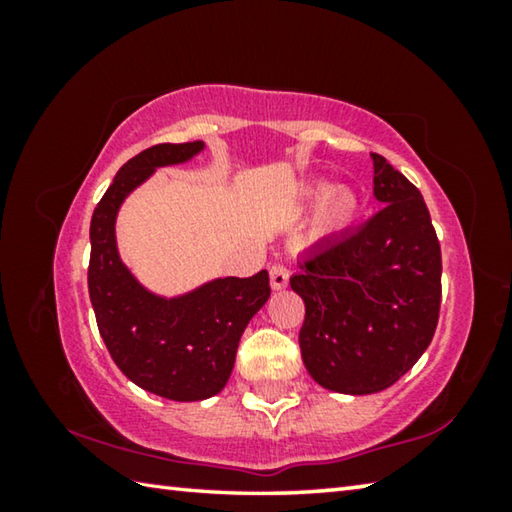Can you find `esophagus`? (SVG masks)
<instances>
[{
	"mask_svg": "<svg viewBox=\"0 0 512 512\" xmlns=\"http://www.w3.org/2000/svg\"><path fill=\"white\" fill-rule=\"evenodd\" d=\"M268 275H271V287L273 289H284L289 284V266L282 262H275L268 268Z\"/></svg>",
	"mask_w": 512,
	"mask_h": 512,
	"instance_id": "esophagus-1",
	"label": "esophagus"
}]
</instances>
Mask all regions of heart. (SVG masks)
<instances>
[{
	"label": "heart",
	"mask_w": 512,
	"mask_h": 512,
	"mask_svg": "<svg viewBox=\"0 0 512 512\" xmlns=\"http://www.w3.org/2000/svg\"><path fill=\"white\" fill-rule=\"evenodd\" d=\"M352 214H354V198H352V194L343 192V189H334V192L325 198L323 221L327 225H343V223H348Z\"/></svg>",
	"instance_id": "obj_1"
}]
</instances>
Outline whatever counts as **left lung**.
<instances>
[{"mask_svg":"<svg viewBox=\"0 0 512 512\" xmlns=\"http://www.w3.org/2000/svg\"><path fill=\"white\" fill-rule=\"evenodd\" d=\"M384 207L357 230L311 248L291 289L305 300L302 361L320 386L368 395L393 386L429 348L443 296V257L427 203L372 153Z\"/></svg>","mask_w":512,"mask_h":512,"instance_id":"8db88e82","label":"left lung"}]
</instances>
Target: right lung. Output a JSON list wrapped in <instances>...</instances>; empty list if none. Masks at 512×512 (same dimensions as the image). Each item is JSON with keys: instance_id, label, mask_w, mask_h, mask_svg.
I'll list each match as a JSON object with an SVG mask.
<instances>
[{"instance_id": "obj_1", "label": "right lung", "mask_w": 512, "mask_h": 512, "mask_svg": "<svg viewBox=\"0 0 512 512\" xmlns=\"http://www.w3.org/2000/svg\"><path fill=\"white\" fill-rule=\"evenodd\" d=\"M203 142L155 144L128 160L94 207L88 289L99 334L119 370L144 391L176 402L207 400L235 366L239 339L271 296L268 273L223 277L164 300L137 284L115 244L119 205L164 164L185 162Z\"/></svg>"}]
</instances>
